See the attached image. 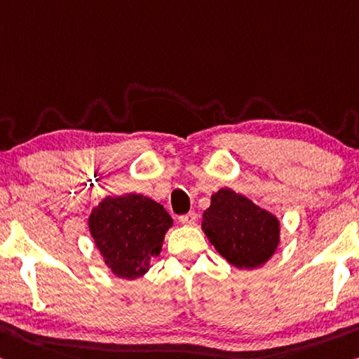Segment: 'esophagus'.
<instances>
[{"instance_id":"obj_1","label":"esophagus","mask_w":359,"mask_h":359,"mask_svg":"<svg viewBox=\"0 0 359 359\" xmlns=\"http://www.w3.org/2000/svg\"><path fill=\"white\" fill-rule=\"evenodd\" d=\"M196 214L195 212H189V214H184V215H180L179 217V220H180V224H184V225H195L196 224Z\"/></svg>"}]
</instances>
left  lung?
Masks as SVG:
<instances>
[{"label": "left lung", "mask_w": 359, "mask_h": 359, "mask_svg": "<svg viewBox=\"0 0 359 359\" xmlns=\"http://www.w3.org/2000/svg\"><path fill=\"white\" fill-rule=\"evenodd\" d=\"M201 229L222 257L238 269H257L280 243V222L230 189H220L204 210Z\"/></svg>", "instance_id": "left-lung-1"}]
</instances>
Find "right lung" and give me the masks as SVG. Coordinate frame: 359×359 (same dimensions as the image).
<instances>
[{"label": "right lung", "instance_id": "add662e5", "mask_svg": "<svg viewBox=\"0 0 359 359\" xmlns=\"http://www.w3.org/2000/svg\"><path fill=\"white\" fill-rule=\"evenodd\" d=\"M172 219L161 204L144 195L105 198L89 217V230L108 269L124 280L149 271L161 251Z\"/></svg>", "mask_w": 359, "mask_h": 359}]
</instances>
